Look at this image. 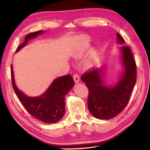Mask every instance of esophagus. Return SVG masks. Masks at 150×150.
Listing matches in <instances>:
<instances>
[{
	"label": "esophagus",
	"mask_w": 150,
	"mask_h": 150,
	"mask_svg": "<svg viewBox=\"0 0 150 150\" xmlns=\"http://www.w3.org/2000/svg\"><path fill=\"white\" fill-rule=\"evenodd\" d=\"M74 80L75 82H79L80 81V77L79 75L77 74H75L74 75Z\"/></svg>",
	"instance_id": "1"
}]
</instances>
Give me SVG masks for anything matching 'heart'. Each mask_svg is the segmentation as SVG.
<instances>
[{
	"instance_id": "heart-1",
	"label": "heart",
	"mask_w": 150,
	"mask_h": 150,
	"mask_svg": "<svg viewBox=\"0 0 150 150\" xmlns=\"http://www.w3.org/2000/svg\"><path fill=\"white\" fill-rule=\"evenodd\" d=\"M87 50V47H86L84 48V49H83L82 50L79 52L77 54H76V57H81L82 55H83V54L84 53V52L86 51ZM97 61V56L95 53H94V52H93V53H91L89 55L88 57L86 58V65L88 66V67H93V66L95 65L96 64V62Z\"/></svg>"
}]
</instances>
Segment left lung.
<instances>
[{
	"instance_id": "left-lung-1",
	"label": "left lung",
	"mask_w": 150,
	"mask_h": 150,
	"mask_svg": "<svg viewBox=\"0 0 150 150\" xmlns=\"http://www.w3.org/2000/svg\"><path fill=\"white\" fill-rule=\"evenodd\" d=\"M117 42L125 43L123 38L117 33ZM124 72L116 86H105L102 69H89L81 76L89 90L88 107L93 116L100 120H110L122 112L129 102L136 82V64L130 48H121Z\"/></svg>"
}]
</instances>
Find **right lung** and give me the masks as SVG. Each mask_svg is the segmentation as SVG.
<instances>
[{
    "mask_svg": "<svg viewBox=\"0 0 150 150\" xmlns=\"http://www.w3.org/2000/svg\"><path fill=\"white\" fill-rule=\"evenodd\" d=\"M43 30L31 33L25 36V41L18 47L19 51L26 45L30 39L42 34ZM12 86L17 97L31 116L45 123H55L63 117L65 114V96L75 84L71 75H67L55 79L43 95L38 97H29L21 92L15 84L12 66Z\"/></svg>",
    "mask_w": 150,
    "mask_h": 150,
    "instance_id": "right-lung-1",
    "label": "right lung"
}]
</instances>
